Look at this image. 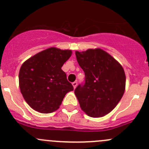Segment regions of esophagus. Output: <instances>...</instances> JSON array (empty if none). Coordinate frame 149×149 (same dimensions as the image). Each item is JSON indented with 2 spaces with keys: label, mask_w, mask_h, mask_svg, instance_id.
<instances>
[{
  "label": "esophagus",
  "mask_w": 149,
  "mask_h": 149,
  "mask_svg": "<svg viewBox=\"0 0 149 149\" xmlns=\"http://www.w3.org/2000/svg\"><path fill=\"white\" fill-rule=\"evenodd\" d=\"M72 84H73V88H76V86H77V84H78V82L77 81H74V82H73V83H72Z\"/></svg>",
  "instance_id": "obj_1"
}]
</instances>
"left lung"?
<instances>
[{
  "mask_svg": "<svg viewBox=\"0 0 149 149\" xmlns=\"http://www.w3.org/2000/svg\"><path fill=\"white\" fill-rule=\"evenodd\" d=\"M76 56L85 75L84 82L74 91L81 108L91 117L104 116L124 95L126 77L123 68L100 49L76 52Z\"/></svg>",
  "mask_w": 149,
  "mask_h": 149,
  "instance_id": "obj_1",
  "label": "left lung"
}]
</instances>
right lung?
<instances>
[{
	"instance_id": "obj_1",
	"label": "right lung",
	"mask_w": 149,
	"mask_h": 149,
	"mask_svg": "<svg viewBox=\"0 0 149 149\" xmlns=\"http://www.w3.org/2000/svg\"><path fill=\"white\" fill-rule=\"evenodd\" d=\"M70 50L49 48L24 62L19 73L21 93L27 103L40 113L60 108L65 95L73 90L62 66L70 58Z\"/></svg>"
}]
</instances>
